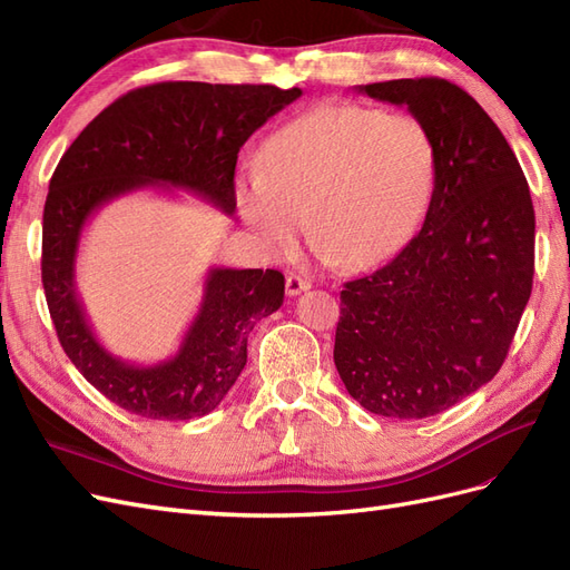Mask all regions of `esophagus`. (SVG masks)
<instances>
[{
    "mask_svg": "<svg viewBox=\"0 0 570 570\" xmlns=\"http://www.w3.org/2000/svg\"><path fill=\"white\" fill-rule=\"evenodd\" d=\"M285 289H287V295H289V297H297V295H302V292L312 289V281H308V278H302V275L289 273V275H287V281H285Z\"/></svg>",
    "mask_w": 570,
    "mask_h": 570,
    "instance_id": "34e87169",
    "label": "esophagus"
}]
</instances>
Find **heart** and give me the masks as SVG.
<instances>
[{"mask_svg": "<svg viewBox=\"0 0 570 570\" xmlns=\"http://www.w3.org/2000/svg\"><path fill=\"white\" fill-rule=\"evenodd\" d=\"M435 149L416 116L321 105L275 130L258 168L235 180V204L275 256H289L312 223L316 249L358 271L400 252L428 209Z\"/></svg>", "mask_w": 570, "mask_h": 570, "instance_id": "b5f03b06", "label": "heart"}]
</instances>
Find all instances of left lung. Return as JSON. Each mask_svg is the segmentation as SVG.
Segmentation results:
<instances>
[{
  "instance_id": "8db88e82",
  "label": "left lung",
  "mask_w": 570,
  "mask_h": 570,
  "mask_svg": "<svg viewBox=\"0 0 570 570\" xmlns=\"http://www.w3.org/2000/svg\"><path fill=\"white\" fill-rule=\"evenodd\" d=\"M430 132L435 187L421 233L392 262L344 283L335 366L371 413L428 419L490 383L530 299L534 209L507 137L442 78L361 85Z\"/></svg>"
}]
</instances>
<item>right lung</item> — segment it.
I'll use <instances>...</instances> for the list:
<instances>
[{
    "mask_svg": "<svg viewBox=\"0 0 570 570\" xmlns=\"http://www.w3.org/2000/svg\"><path fill=\"white\" fill-rule=\"evenodd\" d=\"M302 97L275 85L157 82L118 97L66 149L42 216V285L66 356L101 394L145 419L189 421L214 411L247 364L254 325L278 312L273 268H212L176 356L135 366L101 347L76 292V254L95 212L135 189H187L235 212L237 151Z\"/></svg>",
    "mask_w": 570,
    "mask_h": 570,
    "instance_id": "1",
    "label": "right lung"
}]
</instances>
